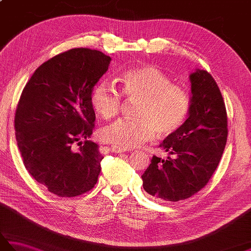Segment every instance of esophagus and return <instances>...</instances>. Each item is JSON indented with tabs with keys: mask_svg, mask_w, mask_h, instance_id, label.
Listing matches in <instances>:
<instances>
[{
	"mask_svg": "<svg viewBox=\"0 0 251 251\" xmlns=\"http://www.w3.org/2000/svg\"><path fill=\"white\" fill-rule=\"evenodd\" d=\"M110 151L113 152V153H124V152H126V151H129V150H127V149L122 148V147L111 146V147H110Z\"/></svg>",
	"mask_w": 251,
	"mask_h": 251,
	"instance_id": "obj_1",
	"label": "esophagus"
}]
</instances>
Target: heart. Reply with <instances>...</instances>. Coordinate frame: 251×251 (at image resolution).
<instances>
[{
	"instance_id": "obj_1",
	"label": "heart",
	"mask_w": 251,
	"mask_h": 251,
	"mask_svg": "<svg viewBox=\"0 0 251 251\" xmlns=\"http://www.w3.org/2000/svg\"><path fill=\"white\" fill-rule=\"evenodd\" d=\"M122 94L138 100L135 119L119 120L101 130L103 140L122 148H136L155 136L178 130L190 111L186 90L172 84L159 69L145 66L131 69L120 78ZM92 104L103 119L114 117L121 109L122 95L109 83L101 82L92 94Z\"/></svg>"
}]
</instances>
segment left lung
Listing matches in <instances>:
<instances>
[{
  "mask_svg": "<svg viewBox=\"0 0 251 251\" xmlns=\"http://www.w3.org/2000/svg\"><path fill=\"white\" fill-rule=\"evenodd\" d=\"M189 77L192 95L188 119L159 143L162 150L174 156H153L141 176L145 191L165 201L186 200L204 188L226 145V110L216 81L200 69Z\"/></svg>",
  "mask_w": 251,
  "mask_h": 251,
  "instance_id": "obj_1",
  "label": "left lung"
}]
</instances>
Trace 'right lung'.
Masks as SVG:
<instances>
[{
  "label": "right lung",
  "mask_w": 251,
  "mask_h": 251,
  "mask_svg": "<svg viewBox=\"0 0 251 251\" xmlns=\"http://www.w3.org/2000/svg\"><path fill=\"white\" fill-rule=\"evenodd\" d=\"M110 61L96 50L65 51L37 68L20 96L15 131L21 157L52 194L77 196L97 183L103 157L88 140L96 120L92 94Z\"/></svg>",
  "instance_id": "1"
}]
</instances>
